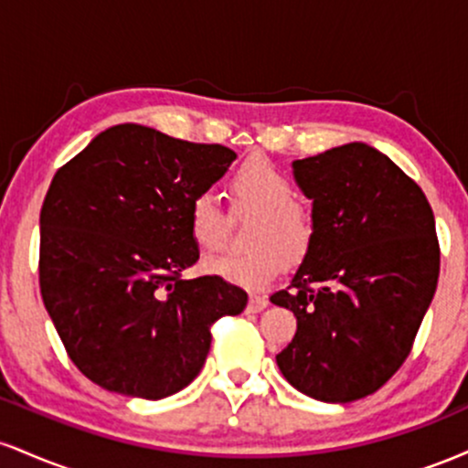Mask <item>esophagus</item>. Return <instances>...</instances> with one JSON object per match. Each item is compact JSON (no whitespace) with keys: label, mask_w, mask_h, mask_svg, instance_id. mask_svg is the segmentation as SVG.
<instances>
[{"label":"esophagus","mask_w":468,"mask_h":468,"mask_svg":"<svg viewBox=\"0 0 468 468\" xmlns=\"http://www.w3.org/2000/svg\"><path fill=\"white\" fill-rule=\"evenodd\" d=\"M266 305H268V299L266 297H261V294H250L246 310H249V313H261V310H264Z\"/></svg>","instance_id":"esophagus-1"}]
</instances>
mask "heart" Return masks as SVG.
I'll return each mask as SVG.
<instances>
[{
    "instance_id": "heart-1",
    "label": "heart",
    "mask_w": 468,
    "mask_h": 468,
    "mask_svg": "<svg viewBox=\"0 0 468 468\" xmlns=\"http://www.w3.org/2000/svg\"><path fill=\"white\" fill-rule=\"evenodd\" d=\"M229 189L239 208L257 213L249 229L250 249L204 260L208 275L244 288H261L286 268L288 260L299 264L310 255L316 239L314 213L294 197V182L271 158H246L230 174ZM222 230L224 213L216 196L196 193L189 207V233L197 249L216 250Z\"/></svg>"
}]
</instances>
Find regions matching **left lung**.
Here are the masks:
<instances>
[{"label": "left lung", "instance_id": "1", "mask_svg": "<svg viewBox=\"0 0 468 468\" xmlns=\"http://www.w3.org/2000/svg\"><path fill=\"white\" fill-rule=\"evenodd\" d=\"M292 166L313 200L316 239L292 283L271 297L297 316L277 365L310 399L352 402L410 356L438 286L436 219L420 186L363 143Z\"/></svg>", "mask_w": 468, "mask_h": 468}]
</instances>
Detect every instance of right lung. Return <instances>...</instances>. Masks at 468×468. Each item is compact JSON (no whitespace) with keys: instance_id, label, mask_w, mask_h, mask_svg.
<instances>
[{"instance_id":"right-lung-1","label":"right lung","mask_w":468,"mask_h":468,"mask_svg":"<svg viewBox=\"0 0 468 468\" xmlns=\"http://www.w3.org/2000/svg\"><path fill=\"white\" fill-rule=\"evenodd\" d=\"M235 160L152 127L101 132L57 171L41 207L39 288L68 356L107 391L158 400L200 374L211 325L249 294L207 275L189 207Z\"/></svg>"}]
</instances>
